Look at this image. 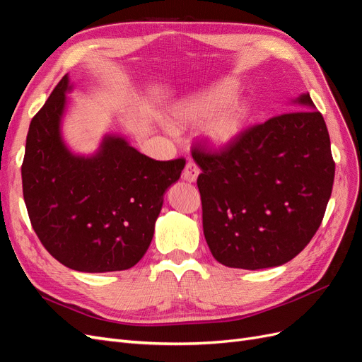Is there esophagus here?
Masks as SVG:
<instances>
[{
	"mask_svg": "<svg viewBox=\"0 0 362 362\" xmlns=\"http://www.w3.org/2000/svg\"><path fill=\"white\" fill-rule=\"evenodd\" d=\"M199 168L198 164H196L194 161H187V164H185V168L182 170V180L189 181V182H194L196 178H198L199 175Z\"/></svg>",
	"mask_w": 362,
	"mask_h": 362,
	"instance_id": "obj_1",
	"label": "esophagus"
}]
</instances>
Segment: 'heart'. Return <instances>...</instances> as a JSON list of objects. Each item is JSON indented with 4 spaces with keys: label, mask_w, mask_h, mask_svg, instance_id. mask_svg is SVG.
Returning <instances> with one entry per match:
<instances>
[{
    "label": "heart",
    "mask_w": 362,
    "mask_h": 362,
    "mask_svg": "<svg viewBox=\"0 0 362 362\" xmlns=\"http://www.w3.org/2000/svg\"><path fill=\"white\" fill-rule=\"evenodd\" d=\"M235 93L231 83H221L211 90L190 98L175 110V120L180 127L204 124V134L214 148H226L243 133L249 108L243 101H229ZM224 105L222 106L221 104Z\"/></svg>",
    "instance_id": "1"
}]
</instances>
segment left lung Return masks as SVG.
Listing matches in <instances>:
<instances>
[{
    "instance_id": "8db88e82",
    "label": "left lung",
    "mask_w": 362,
    "mask_h": 362,
    "mask_svg": "<svg viewBox=\"0 0 362 362\" xmlns=\"http://www.w3.org/2000/svg\"><path fill=\"white\" fill-rule=\"evenodd\" d=\"M296 103L300 110L243 129L226 148L193 146L204 235L223 266H281L323 221L335 175L329 133L310 93Z\"/></svg>"
}]
</instances>
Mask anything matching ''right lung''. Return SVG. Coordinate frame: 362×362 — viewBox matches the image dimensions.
Returning <instances> with one entry per match:
<instances>
[{"label":"right lung","instance_id":"1","mask_svg":"<svg viewBox=\"0 0 362 362\" xmlns=\"http://www.w3.org/2000/svg\"><path fill=\"white\" fill-rule=\"evenodd\" d=\"M68 90L64 75L28 128L21 173L30 222L63 266L127 270L148 250L163 194L185 160H152L116 136H107L93 157L74 156L60 136Z\"/></svg>","mask_w":362,"mask_h":362}]
</instances>
